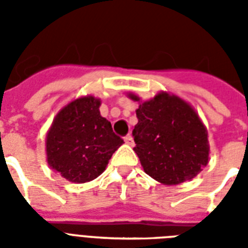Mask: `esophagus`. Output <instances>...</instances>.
<instances>
[{
  "label": "esophagus",
  "instance_id": "34e87169",
  "mask_svg": "<svg viewBox=\"0 0 248 248\" xmlns=\"http://www.w3.org/2000/svg\"><path fill=\"white\" fill-rule=\"evenodd\" d=\"M124 143L128 144V145H134V139H132V136L130 135V134L124 136Z\"/></svg>",
  "mask_w": 248,
  "mask_h": 248
}]
</instances>
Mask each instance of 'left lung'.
<instances>
[{
    "mask_svg": "<svg viewBox=\"0 0 248 248\" xmlns=\"http://www.w3.org/2000/svg\"><path fill=\"white\" fill-rule=\"evenodd\" d=\"M139 101L138 124L132 130L134 151L145 173L165 185H177L196 177L208 163L207 130L186 101L167 93Z\"/></svg>",
    "mask_w": 248,
    "mask_h": 248,
    "instance_id": "1",
    "label": "left lung"
}]
</instances>
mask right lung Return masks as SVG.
Listing matches in <instances>:
<instances>
[{"label": "right lung", "mask_w": 248, "mask_h": 248, "mask_svg": "<svg viewBox=\"0 0 248 248\" xmlns=\"http://www.w3.org/2000/svg\"><path fill=\"white\" fill-rule=\"evenodd\" d=\"M100 99L78 97L60 110L46 135L47 163L64 179L82 184L96 179L124 144L100 116Z\"/></svg>", "instance_id": "add662e5"}]
</instances>
